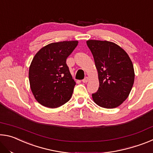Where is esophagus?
I'll return each instance as SVG.
<instances>
[{"mask_svg": "<svg viewBox=\"0 0 153 153\" xmlns=\"http://www.w3.org/2000/svg\"><path fill=\"white\" fill-rule=\"evenodd\" d=\"M88 81H89V78H88V77H86L84 79L82 80V82H84V83H87Z\"/></svg>", "mask_w": 153, "mask_h": 153, "instance_id": "obj_1", "label": "esophagus"}]
</instances>
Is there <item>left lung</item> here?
<instances>
[{"label": "left lung", "instance_id": "obj_1", "mask_svg": "<svg viewBox=\"0 0 153 153\" xmlns=\"http://www.w3.org/2000/svg\"><path fill=\"white\" fill-rule=\"evenodd\" d=\"M86 43L94 57L99 80V88L92 94V99L103 108L117 107L129 97L134 85L132 62L117 44L96 40H87Z\"/></svg>", "mask_w": 153, "mask_h": 153}]
</instances>
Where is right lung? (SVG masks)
Listing matches in <instances>:
<instances>
[{
    "mask_svg": "<svg viewBox=\"0 0 153 153\" xmlns=\"http://www.w3.org/2000/svg\"><path fill=\"white\" fill-rule=\"evenodd\" d=\"M77 43L72 40L48 44L33 56L29 68V81L33 97L40 105L54 108L70 100L76 82L66 59Z\"/></svg>",
    "mask_w": 153,
    "mask_h": 153,
    "instance_id": "obj_1",
    "label": "right lung"
}]
</instances>
